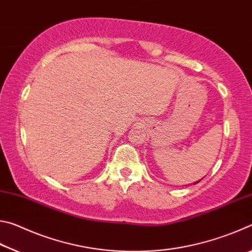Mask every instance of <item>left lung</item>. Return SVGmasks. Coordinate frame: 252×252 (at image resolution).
Returning a JSON list of instances; mask_svg holds the SVG:
<instances>
[{"label":"left lung","mask_w":252,"mask_h":252,"mask_svg":"<svg viewBox=\"0 0 252 252\" xmlns=\"http://www.w3.org/2000/svg\"><path fill=\"white\" fill-rule=\"evenodd\" d=\"M201 180H202V179H201ZM201 180H199V181H197V182H194L193 185H197V183H198V182H200V181H201Z\"/></svg>","instance_id":"left-lung-1"}]
</instances>
